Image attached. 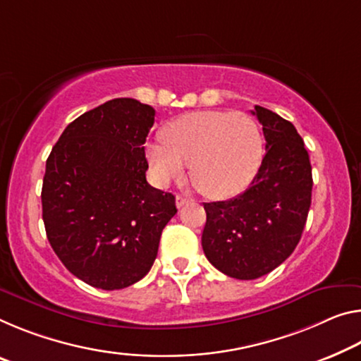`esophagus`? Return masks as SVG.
I'll use <instances>...</instances> for the list:
<instances>
[{"label":"esophagus","mask_w":361,"mask_h":361,"mask_svg":"<svg viewBox=\"0 0 361 361\" xmlns=\"http://www.w3.org/2000/svg\"><path fill=\"white\" fill-rule=\"evenodd\" d=\"M175 202H176V207L181 209L183 205L190 202V199H188V197H183V196H176V201H175Z\"/></svg>","instance_id":"obj_1"}]
</instances>
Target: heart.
<instances>
[{"label": "heart", "mask_w": 361, "mask_h": 361, "mask_svg": "<svg viewBox=\"0 0 361 361\" xmlns=\"http://www.w3.org/2000/svg\"><path fill=\"white\" fill-rule=\"evenodd\" d=\"M165 142H152L146 156L159 185L180 181L190 165L191 180L212 199L244 191L260 167L263 136L244 112L199 111L171 122Z\"/></svg>", "instance_id": "b5f03b06"}]
</instances>
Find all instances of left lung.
I'll return each mask as SVG.
<instances>
[{"label":"left lung","mask_w":361,"mask_h":361,"mask_svg":"<svg viewBox=\"0 0 361 361\" xmlns=\"http://www.w3.org/2000/svg\"><path fill=\"white\" fill-rule=\"evenodd\" d=\"M265 156L247 190L230 201L205 202L202 249L216 270L257 279L294 252L312 204V165L304 140L278 114L255 106Z\"/></svg>","instance_id":"obj_1"}]
</instances>
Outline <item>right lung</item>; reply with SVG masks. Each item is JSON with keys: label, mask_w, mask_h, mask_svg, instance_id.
Instances as JSON below:
<instances>
[{"label": "right lung", "mask_w": 361, "mask_h": 361, "mask_svg": "<svg viewBox=\"0 0 361 361\" xmlns=\"http://www.w3.org/2000/svg\"><path fill=\"white\" fill-rule=\"evenodd\" d=\"M156 111L131 98L91 109L62 131L47 160L43 221L73 276L104 290L140 281L176 214L175 196L146 181Z\"/></svg>", "instance_id": "1"}]
</instances>
